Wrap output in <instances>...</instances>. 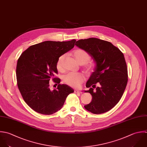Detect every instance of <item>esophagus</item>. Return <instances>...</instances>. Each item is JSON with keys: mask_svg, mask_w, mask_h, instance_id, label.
<instances>
[{"mask_svg": "<svg viewBox=\"0 0 147 147\" xmlns=\"http://www.w3.org/2000/svg\"><path fill=\"white\" fill-rule=\"evenodd\" d=\"M74 93H81L82 92H80L78 90H74Z\"/></svg>", "mask_w": 147, "mask_h": 147, "instance_id": "1", "label": "esophagus"}]
</instances>
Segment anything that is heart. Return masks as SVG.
Returning a JSON list of instances; mask_svg holds the SVG:
<instances>
[{
	"mask_svg": "<svg viewBox=\"0 0 147 147\" xmlns=\"http://www.w3.org/2000/svg\"><path fill=\"white\" fill-rule=\"evenodd\" d=\"M73 56L81 65H84V68L88 73H92L96 70V65L93 63H89L90 60V55L88 53L82 49H77L73 51ZM65 55H62L58 58L56 63V67L59 71L63 70V61ZM84 76L78 73H69L63 77V81L66 85L74 88H78L84 82Z\"/></svg>",
	"mask_w": 147,
	"mask_h": 147,
	"instance_id": "obj_1",
	"label": "heart"
}]
</instances>
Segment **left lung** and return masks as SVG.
<instances>
[{
	"instance_id": "8db88e82",
	"label": "left lung",
	"mask_w": 147,
	"mask_h": 147,
	"mask_svg": "<svg viewBox=\"0 0 147 147\" xmlns=\"http://www.w3.org/2000/svg\"><path fill=\"white\" fill-rule=\"evenodd\" d=\"M75 45L88 53L96 63V70L86 84L92 96L84 106L94 114L112 109L122 97L128 82V69L123 53L111 42L96 38L80 39Z\"/></svg>"
}]
</instances>
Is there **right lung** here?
<instances>
[{
  "label": "right lung",
  "mask_w": 147,
  "mask_h": 147,
  "mask_svg": "<svg viewBox=\"0 0 147 147\" xmlns=\"http://www.w3.org/2000/svg\"><path fill=\"white\" fill-rule=\"evenodd\" d=\"M76 39L66 42L45 41L30 46L19 57L16 65L17 85L26 103L34 111L50 115L60 110L74 90L59 84L56 63L58 58L74 46ZM58 84L51 91L49 81Z\"/></svg>",
  "instance_id": "1"
}]
</instances>
